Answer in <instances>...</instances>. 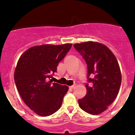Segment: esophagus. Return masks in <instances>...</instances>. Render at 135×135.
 Instances as JSON below:
<instances>
[{
  "mask_svg": "<svg viewBox=\"0 0 135 135\" xmlns=\"http://www.w3.org/2000/svg\"><path fill=\"white\" fill-rule=\"evenodd\" d=\"M75 86H74V85H73V86H70L69 88H70V89H74V88H75Z\"/></svg>",
  "mask_w": 135,
  "mask_h": 135,
  "instance_id": "34e87169",
  "label": "esophagus"
}]
</instances>
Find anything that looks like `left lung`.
I'll list each match as a JSON object with an SVG mask.
<instances>
[{"instance_id":"obj_1","label":"left lung","mask_w":135,"mask_h":135,"mask_svg":"<svg viewBox=\"0 0 135 135\" xmlns=\"http://www.w3.org/2000/svg\"><path fill=\"white\" fill-rule=\"evenodd\" d=\"M74 47L88 67L87 93L78 100L79 105L85 112L98 115L107 109L118 94L121 84L119 63L112 52L100 43L86 42Z\"/></svg>"}]
</instances>
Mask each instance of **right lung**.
<instances>
[{
    "label": "right lung",
    "mask_w": 135,
    "mask_h": 135,
    "mask_svg": "<svg viewBox=\"0 0 135 135\" xmlns=\"http://www.w3.org/2000/svg\"><path fill=\"white\" fill-rule=\"evenodd\" d=\"M72 46H34L18 60L14 76L17 89L26 105L38 115H50L61 107L69 87L52 83L51 78Z\"/></svg>",
    "instance_id": "1"
}]
</instances>
